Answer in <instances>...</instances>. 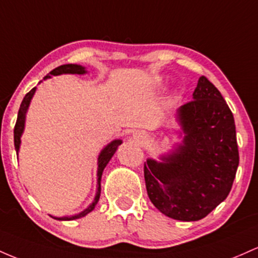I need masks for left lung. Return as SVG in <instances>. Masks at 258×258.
<instances>
[{"label": "left lung", "mask_w": 258, "mask_h": 258, "mask_svg": "<svg viewBox=\"0 0 258 258\" xmlns=\"http://www.w3.org/2000/svg\"><path fill=\"white\" fill-rule=\"evenodd\" d=\"M194 100L179 108L183 145L162 163L145 162L147 195L176 221L205 218L229 195L239 166L235 121L218 89L200 77Z\"/></svg>", "instance_id": "left-lung-1"}]
</instances>
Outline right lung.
<instances>
[{
	"label": "right lung",
	"instance_id": "add662e5",
	"mask_svg": "<svg viewBox=\"0 0 258 258\" xmlns=\"http://www.w3.org/2000/svg\"><path fill=\"white\" fill-rule=\"evenodd\" d=\"M84 74L85 73V69H84V67L82 66H78V64H63V66H59L57 67V68H54L53 71H51L48 75H46V78H50L51 75H59V74ZM34 92H35V88L31 89L30 91L28 92L27 95H25L24 98H23L22 103H20V107H19V112H18V118H17V121H16V125H14V147H16V151H17V155H18V150H19V144H20V137H22V133H23V129H24V121H25V113H27V109L29 107V103H30V100L31 97H33ZM121 144L120 140H114L112 141L111 144L107 145L105 149L102 150L100 153V156H98V170H97V184H98V187H97V194H96V198H95L94 202H92V205H90L88 208H86L85 211H83L82 213H79V215L77 216H73V217H53L54 219H58V221H73V219H78V218H82V217L86 216L89 212H91L92 210H94L95 206H96V204L98 202V199H100V194H101V176H102V172L103 169H105V167L107 166V163H108L109 160L112 158V156L114 155L115 150H117V147L119 146Z\"/></svg>",
	"mask_w": 258,
	"mask_h": 258
}]
</instances>
